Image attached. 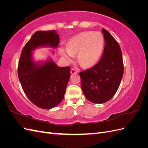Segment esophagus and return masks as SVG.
I'll use <instances>...</instances> for the list:
<instances>
[{
	"mask_svg": "<svg viewBox=\"0 0 148 148\" xmlns=\"http://www.w3.org/2000/svg\"><path fill=\"white\" fill-rule=\"evenodd\" d=\"M70 72H71V74H76V73H78V71L77 70H76L74 69H71V71H70Z\"/></svg>",
	"mask_w": 148,
	"mask_h": 148,
	"instance_id": "esophagus-1",
	"label": "esophagus"
}]
</instances>
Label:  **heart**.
I'll return each mask as SVG.
<instances>
[{
  "label": "heart",
  "mask_w": 148,
  "mask_h": 148,
  "mask_svg": "<svg viewBox=\"0 0 148 148\" xmlns=\"http://www.w3.org/2000/svg\"><path fill=\"white\" fill-rule=\"evenodd\" d=\"M104 39L99 32L87 31L80 33L71 38L67 44L66 49L61 53L67 61L73 59L77 53L79 64L83 67H90L97 63L104 48Z\"/></svg>",
  "instance_id": "b5f03b06"
}]
</instances>
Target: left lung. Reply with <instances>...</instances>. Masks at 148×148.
I'll list each match as a JSON object with an SVG mask.
<instances>
[{"mask_svg":"<svg viewBox=\"0 0 148 148\" xmlns=\"http://www.w3.org/2000/svg\"><path fill=\"white\" fill-rule=\"evenodd\" d=\"M105 40L101 60L92 68L79 73L81 86L86 99L102 104L109 101L118 90L123 75L122 53L117 41L102 29Z\"/></svg>","mask_w":148,"mask_h":148,"instance_id":"obj_1","label":"left lung"}]
</instances>
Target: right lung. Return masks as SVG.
<instances>
[{
    "label": "right lung",
    "mask_w": 148,
    "mask_h": 148,
    "mask_svg": "<svg viewBox=\"0 0 148 148\" xmlns=\"http://www.w3.org/2000/svg\"><path fill=\"white\" fill-rule=\"evenodd\" d=\"M59 42V35L55 30L38 31L21 53L18 75L22 88L28 99L41 109H51L63 100L70 68L58 66L51 59L43 64L35 62L32 51L44 46L57 48Z\"/></svg>",
    "instance_id": "1"
}]
</instances>
